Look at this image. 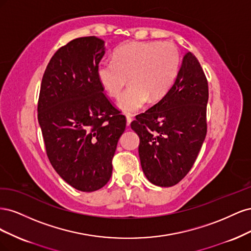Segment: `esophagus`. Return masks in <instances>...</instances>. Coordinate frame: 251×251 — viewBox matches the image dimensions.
<instances>
[{"instance_id": "1", "label": "esophagus", "mask_w": 251, "mask_h": 251, "mask_svg": "<svg viewBox=\"0 0 251 251\" xmlns=\"http://www.w3.org/2000/svg\"><path fill=\"white\" fill-rule=\"evenodd\" d=\"M131 123H132V117L127 115V116H126V126H130Z\"/></svg>"}]
</instances>
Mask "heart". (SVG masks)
I'll return each instance as SVG.
<instances>
[{"label": "heart", "instance_id": "heart-1", "mask_svg": "<svg viewBox=\"0 0 251 251\" xmlns=\"http://www.w3.org/2000/svg\"><path fill=\"white\" fill-rule=\"evenodd\" d=\"M180 69V53L170 42H132L114 50L113 59H102L96 77L105 93L118 97L117 107L126 114L141 110L149 100H161L172 89Z\"/></svg>", "mask_w": 251, "mask_h": 251}]
</instances>
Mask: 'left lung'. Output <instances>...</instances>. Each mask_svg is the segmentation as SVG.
<instances>
[{
	"label": "left lung",
	"instance_id": "1",
	"mask_svg": "<svg viewBox=\"0 0 251 251\" xmlns=\"http://www.w3.org/2000/svg\"><path fill=\"white\" fill-rule=\"evenodd\" d=\"M207 101L206 76L187 52L169 93L131 124L139 136L141 168L151 183L173 186L191 171L207 132Z\"/></svg>",
	"mask_w": 251,
	"mask_h": 251
}]
</instances>
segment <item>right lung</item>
Here are the masks:
<instances>
[{"mask_svg":"<svg viewBox=\"0 0 251 251\" xmlns=\"http://www.w3.org/2000/svg\"><path fill=\"white\" fill-rule=\"evenodd\" d=\"M104 42L78 37L60 47L42 79L37 119L53 169L68 184L94 192L108 183L126 117L96 77Z\"/></svg>","mask_w":251,"mask_h":251,"instance_id":"obj_1","label":"right lung"}]
</instances>
